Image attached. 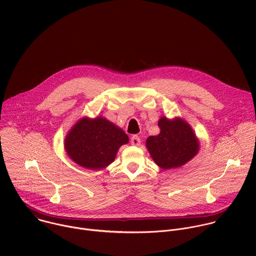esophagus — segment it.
Instances as JSON below:
<instances>
[{"instance_id":"34e87169","label":"esophagus","mask_w":256,"mask_h":256,"mask_svg":"<svg viewBox=\"0 0 256 256\" xmlns=\"http://www.w3.org/2000/svg\"><path fill=\"white\" fill-rule=\"evenodd\" d=\"M130 144L132 146H140V138L138 136H132L130 138Z\"/></svg>"}]
</instances>
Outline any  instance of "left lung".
<instances>
[{
  "label": "left lung",
  "instance_id": "8db88e82",
  "mask_svg": "<svg viewBox=\"0 0 256 256\" xmlns=\"http://www.w3.org/2000/svg\"><path fill=\"white\" fill-rule=\"evenodd\" d=\"M158 126L160 134L146 140L154 162L164 170L186 165L200 151V140L190 124L181 118L162 116Z\"/></svg>",
  "mask_w": 256,
  "mask_h": 256
}]
</instances>
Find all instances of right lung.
<instances>
[{
	"instance_id": "1",
	"label": "right lung",
	"mask_w": 256,
	"mask_h": 256,
	"mask_svg": "<svg viewBox=\"0 0 256 256\" xmlns=\"http://www.w3.org/2000/svg\"><path fill=\"white\" fill-rule=\"evenodd\" d=\"M130 140L116 124L103 116L82 118L64 138V151L76 164L89 170L110 165L122 144Z\"/></svg>"
}]
</instances>
